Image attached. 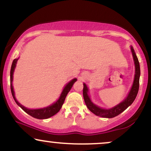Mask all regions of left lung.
Here are the masks:
<instances>
[{"label": "left lung", "instance_id": "obj_1", "mask_svg": "<svg viewBox=\"0 0 151 151\" xmlns=\"http://www.w3.org/2000/svg\"><path fill=\"white\" fill-rule=\"evenodd\" d=\"M131 52H132L133 60H134L135 71H136V72H135L134 80H133L132 87H131V90H130L127 97H126L122 102H121L120 104H119L111 109H102L101 107L95 105L91 101L89 95H88L87 86H86V84H84V88H83V96H84V101H85L86 106H87V108L89 109L90 111L92 112V113L94 114L95 115L104 118H109V119L116 116L119 115L121 113H122L124 111H125L130 105L132 104L133 101H134L135 99H136L137 94H138V89H139V79L140 74H141V70H140L139 62H138V58H137L136 53H135L133 47H131Z\"/></svg>", "mask_w": 151, "mask_h": 151}]
</instances>
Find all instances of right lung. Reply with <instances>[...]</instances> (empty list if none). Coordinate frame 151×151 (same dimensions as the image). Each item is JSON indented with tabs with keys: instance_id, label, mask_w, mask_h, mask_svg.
<instances>
[{
	"instance_id": "right-lung-1",
	"label": "right lung",
	"mask_w": 151,
	"mask_h": 151,
	"mask_svg": "<svg viewBox=\"0 0 151 151\" xmlns=\"http://www.w3.org/2000/svg\"><path fill=\"white\" fill-rule=\"evenodd\" d=\"M18 60V59H15L13 60V63H12L11 69H10V90H11L12 95H13V97L14 99L15 103L18 104L19 106L24 111H25L26 113L29 115L35 118V119H48V118L52 116L55 115L60 110V109L62 108V106L64 104V101H65L66 96H67V93H68L69 91H70V89H72V86L74 84L76 81H77V79L74 78V79L71 80L67 85L65 86V87L64 88L63 91L60 95V98L56 102L52 104V105L49 106H47L45 108L42 109H29L26 107L23 106L20 104L19 102L17 101V99H15V92L14 90H13V84H12V82H13V72H14L15 66H16L17 61Z\"/></svg>"
}]
</instances>
